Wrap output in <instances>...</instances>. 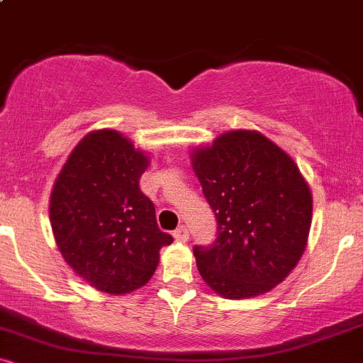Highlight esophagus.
Returning a JSON list of instances; mask_svg holds the SVG:
<instances>
[{"label": "esophagus", "mask_w": 363, "mask_h": 363, "mask_svg": "<svg viewBox=\"0 0 363 363\" xmlns=\"http://www.w3.org/2000/svg\"><path fill=\"white\" fill-rule=\"evenodd\" d=\"M174 237H176L177 242L186 244L187 240H189V230H187V227H179L177 230L174 232Z\"/></svg>", "instance_id": "obj_1"}]
</instances>
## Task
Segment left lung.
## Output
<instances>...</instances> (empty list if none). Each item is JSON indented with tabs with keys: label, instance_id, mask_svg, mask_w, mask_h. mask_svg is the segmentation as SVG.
Here are the masks:
<instances>
[{
	"label": "left lung",
	"instance_id": "left-lung-1",
	"mask_svg": "<svg viewBox=\"0 0 363 363\" xmlns=\"http://www.w3.org/2000/svg\"><path fill=\"white\" fill-rule=\"evenodd\" d=\"M216 218L211 245H194L199 274L225 298H251L289 277L302 257L312 194L297 164L257 131L237 129L191 153Z\"/></svg>",
	"mask_w": 363,
	"mask_h": 363
}]
</instances>
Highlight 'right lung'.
Masks as SVG:
<instances>
[{"label": "right lung", "mask_w": 363, "mask_h": 363, "mask_svg": "<svg viewBox=\"0 0 363 363\" xmlns=\"http://www.w3.org/2000/svg\"><path fill=\"white\" fill-rule=\"evenodd\" d=\"M148 157L114 129L91 131L54 182L49 216L69 268L94 289L123 295L155 273L160 249L174 242L141 193Z\"/></svg>", "instance_id": "obj_1"}]
</instances>
